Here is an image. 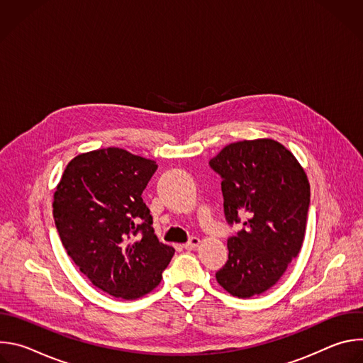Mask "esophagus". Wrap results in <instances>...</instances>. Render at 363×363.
<instances>
[{
	"instance_id": "1",
	"label": "esophagus",
	"mask_w": 363,
	"mask_h": 363,
	"mask_svg": "<svg viewBox=\"0 0 363 363\" xmlns=\"http://www.w3.org/2000/svg\"><path fill=\"white\" fill-rule=\"evenodd\" d=\"M199 242H201V240L198 237H192V238H189L188 242L184 244V248L185 250H194V248H196L199 245Z\"/></svg>"
}]
</instances>
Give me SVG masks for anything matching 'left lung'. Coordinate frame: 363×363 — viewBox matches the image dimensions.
Segmentation results:
<instances>
[{"mask_svg":"<svg viewBox=\"0 0 363 363\" xmlns=\"http://www.w3.org/2000/svg\"><path fill=\"white\" fill-rule=\"evenodd\" d=\"M210 167L223 178L228 224L244 228L228 238V260L216 274L238 298L273 287L297 257L310 203L307 175L294 155L273 139L227 145Z\"/></svg>","mask_w":363,"mask_h":363,"instance_id":"left-lung-1","label":"left lung"}]
</instances>
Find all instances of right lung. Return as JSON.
Here are the masks:
<instances>
[{
    "mask_svg": "<svg viewBox=\"0 0 363 363\" xmlns=\"http://www.w3.org/2000/svg\"><path fill=\"white\" fill-rule=\"evenodd\" d=\"M155 161L121 147L77 155L55 192L53 217L79 270L100 290L139 298L162 280L175 252L160 242L142 192Z\"/></svg>",
    "mask_w": 363,
    "mask_h": 363,
    "instance_id": "right-lung-1",
    "label": "right lung"
}]
</instances>
